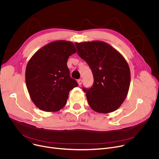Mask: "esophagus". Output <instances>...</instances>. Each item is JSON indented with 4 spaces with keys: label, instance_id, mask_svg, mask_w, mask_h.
Returning a JSON list of instances; mask_svg holds the SVG:
<instances>
[{
    "label": "esophagus",
    "instance_id": "34e87169",
    "mask_svg": "<svg viewBox=\"0 0 159 159\" xmlns=\"http://www.w3.org/2000/svg\"><path fill=\"white\" fill-rule=\"evenodd\" d=\"M77 82H78L79 85H80L82 84V80L81 79H79V80H77Z\"/></svg>",
    "mask_w": 159,
    "mask_h": 159
}]
</instances>
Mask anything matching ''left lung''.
I'll use <instances>...</instances> for the list:
<instances>
[{
    "instance_id": "1",
    "label": "left lung",
    "mask_w": 159,
    "mask_h": 159,
    "mask_svg": "<svg viewBox=\"0 0 159 159\" xmlns=\"http://www.w3.org/2000/svg\"><path fill=\"white\" fill-rule=\"evenodd\" d=\"M79 56L92 70L94 83L83 87L88 103L94 111L109 113L125 101L130 84V70L124 57L105 42L75 43Z\"/></svg>"
}]
</instances>
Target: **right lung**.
I'll list each match as a JSON object with an SVG mask.
<instances>
[{
	"instance_id": "right-lung-1",
	"label": "right lung",
	"mask_w": 159,
	"mask_h": 159,
	"mask_svg": "<svg viewBox=\"0 0 159 159\" xmlns=\"http://www.w3.org/2000/svg\"><path fill=\"white\" fill-rule=\"evenodd\" d=\"M75 52L73 43L56 41L39 50L28 61L26 87L33 102L40 109L47 112L61 109L70 90L78 86L66 65L68 58Z\"/></svg>"
}]
</instances>
